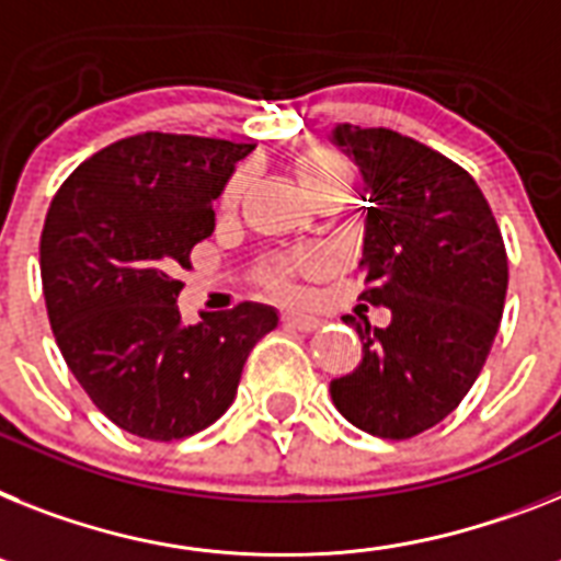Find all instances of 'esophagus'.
<instances>
[{"label":"esophagus","mask_w":561,"mask_h":561,"mask_svg":"<svg viewBox=\"0 0 561 561\" xmlns=\"http://www.w3.org/2000/svg\"><path fill=\"white\" fill-rule=\"evenodd\" d=\"M284 323L289 327V330H298V332H314L318 327H321V321H318L314 314H304V312H286Z\"/></svg>","instance_id":"34e87169"}]
</instances>
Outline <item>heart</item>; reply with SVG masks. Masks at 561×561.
Wrapping results in <instances>:
<instances>
[{
  "instance_id": "1",
  "label": "heart",
  "mask_w": 561,
  "mask_h": 561,
  "mask_svg": "<svg viewBox=\"0 0 561 561\" xmlns=\"http://www.w3.org/2000/svg\"><path fill=\"white\" fill-rule=\"evenodd\" d=\"M295 171H298L300 186H304V192H307L312 201H318V197L332 192L350 194V188H353V169H350V163H346L344 157L337 154V151H332V148H309V151H304V154L298 157V163H295ZM247 183V174H234V178L229 180V186L224 188L220 206H238ZM314 266H318V257H314V254H300L295 263H284V266L270 270L266 284H270L272 289L289 295L295 272H312Z\"/></svg>"
}]
</instances>
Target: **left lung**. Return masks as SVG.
<instances>
[{
  "mask_svg": "<svg viewBox=\"0 0 561 561\" xmlns=\"http://www.w3.org/2000/svg\"><path fill=\"white\" fill-rule=\"evenodd\" d=\"M332 142L364 178L360 275L390 327L350 318L360 364L330 383L332 404L378 438H413L461 404L490 355L507 295V254L476 180L390 128L337 123Z\"/></svg>",
  "mask_w": 561,
  "mask_h": 561,
  "instance_id": "obj_1",
  "label": "left lung"
}]
</instances>
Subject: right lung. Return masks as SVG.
<instances>
[{
    "instance_id": "1",
    "label": "right lung",
    "mask_w": 561,
    "mask_h": 561,
    "mask_svg": "<svg viewBox=\"0 0 561 561\" xmlns=\"http://www.w3.org/2000/svg\"><path fill=\"white\" fill-rule=\"evenodd\" d=\"M249 142L146 131L96 151L50 201L39 270L65 364L100 413L151 442L215 424L277 309L240 304L186 327L178 270L215 231Z\"/></svg>"
}]
</instances>
